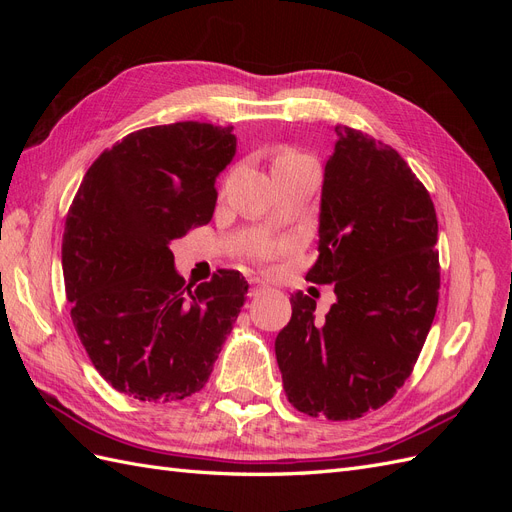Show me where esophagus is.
Wrapping results in <instances>:
<instances>
[{"instance_id": "esophagus-1", "label": "esophagus", "mask_w": 512, "mask_h": 512, "mask_svg": "<svg viewBox=\"0 0 512 512\" xmlns=\"http://www.w3.org/2000/svg\"><path fill=\"white\" fill-rule=\"evenodd\" d=\"M250 294H252V297H256V294H260L262 290H265L267 288V284L265 282H262V280H258V277H250Z\"/></svg>"}]
</instances>
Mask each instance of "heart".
Returning a JSON list of instances; mask_svg holds the SVG:
<instances>
[{
	"mask_svg": "<svg viewBox=\"0 0 512 512\" xmlns=\"http://www.w3.org/2000/svg\"><path fill=\"white\" fill-rule=\"evenodd\" d=\"M292 158H301V156H299V153L286 151V153H282V156L277 158L275 162H282V160H292ZM254 252H256V254H260V256H265V254H269V252H271V245H267V243H256V245H254Z\"/></svg>",
	"mask_w": 512,
	"mask_h": 512,
	"instance_id": "obj_1",
	"label": "heart"
}]
</instances>
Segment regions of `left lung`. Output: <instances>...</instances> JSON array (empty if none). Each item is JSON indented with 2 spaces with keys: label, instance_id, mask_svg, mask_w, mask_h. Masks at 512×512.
<instances>
[{
  "label": "left lung",
  "instance_id": "left-lung-1",
  "mask_svg": "<svg viewBox=\"0 0 512 512\" xmlns=\"http://www.w3.org/2000/svg\"><path fill=\"white\" fill-rule=\"evenodd\" d=\"M324 166L314 284H335L322 320L316 301L290 297L275 356L290 404L352 421L378 410L412 374L438 307V218L408 162L376 138L335 126Z\"/></svg>",
  "mask_w": 512,
  "mask_h": 512
}]
</instances>
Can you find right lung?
<instances>
[{
	"mask_svg": "<svg viewBox=\"0 0 512 512\" xmlns=\"http://www.w3.org/2000/svg\"><path fill=\"white\" fill-rule=\"evenodd\" d=\"M232 128L177 121L128 134L89 166L66 218L70 316L100 376L141 401H179L209 380L245 303L239 271L190 290L170 241L213 218Z\"/></svg>",
	"mask_w": 512,
	"mask_h": 512,
	"instance_id": "1",
	"label": "right lung"
}]
</instances>
